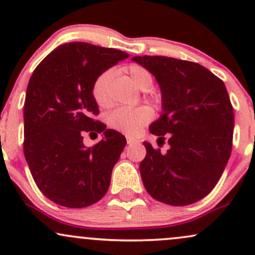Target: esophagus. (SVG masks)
<instances>
[{
	"label": "esophagus",
	"instance_id": "obj_1",
	"mask_svg": "<svg viewBox=\"0 0 255 255\" xmlns=\"http://www.w3.org/2000/svg\"><path fill=\"white\" fill-rule=\"evenodd\" d=\"M126 139H127V144L128 145H133V144H136V142H139L136 139H134L133 136H129V135L126 136Z\"/></svg>",
	"mask_w": 255,
	"mask_h": 255
}]
</instances>
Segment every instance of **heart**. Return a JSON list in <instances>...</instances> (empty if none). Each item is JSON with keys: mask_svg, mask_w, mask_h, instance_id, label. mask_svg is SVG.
Segmentation results:
<instances>
[{"mask_svg": "<svg viewBox=\"0 0 255 255\" xmlns=\"http://www.w3.org/2000/svg\"><path fill=\"white\" fill-rule=\"evenodd\" d=\"M126 73L128 74L131 84L139 90H148L153 84V77L151 73L140 64H130L126 68ZM110 78L111 73L104 72L92 84L91 93L96 104L101 108L108 107L109 104L108 87H109ZM152 118H153V111L148 107H139L134 109L120 108L110 114L108 122L115 129L127 134H136L141 129L142 126L147 124Z\"/></svg>", "mask_w": 255, "mask_h": 255, "instance_id": "obj_1", "label": "heart"}]
</instances>
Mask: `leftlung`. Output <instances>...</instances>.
Wrapping results in <instances>:
<instances>
[{"label":"left lung","instance_id":"1","mask_svg":"<svg viewBox=\"0 0 255 255\" xmlns=\"http://www.w3.org/2000/svg\"><path fill=\"white\" fill-rule=\"evenodd\" d=\"M156 78L160 118L150 131L170 147L166 153L144 142L140 174L156 200L184 206L206 197L223 174L234 133V110L221 79L199 63L165 56H134Z\"/></svg>","mask_w":255,"mask_h":255}]
</instances>
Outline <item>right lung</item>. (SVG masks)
Returning <instances> with one entry per match:
<instances>
[{
    "mask_svg": "<svg viewBox=\"0 0 255 255\" xmlns=\"http://www.w3.org/2000/svg\"><path fill=\"white\" fill-rule=\"evenodd\" d=\"M128 56L118 49L66 43L44 58L30 78L24 107L25 158L40 192L61 206H90L108 192L127 141L93 119L99 110L91 89L102 73ZM85 132H103L104 139L86 148Z\"/></svg>",
    "mask_w": 255,
    "mask_h": 255,
    "instance_id": "obj_1",
    "label": "right lung"
}]
</instances>
